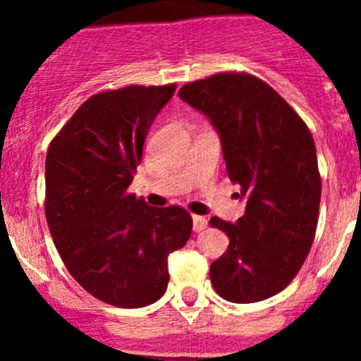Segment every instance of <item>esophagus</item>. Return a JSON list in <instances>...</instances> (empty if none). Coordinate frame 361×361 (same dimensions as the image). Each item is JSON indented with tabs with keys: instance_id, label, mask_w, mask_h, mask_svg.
Listing matches in <instances>:
<instances>
[{
	"instance_id": "1",
	"label": "esophagus",
	"mask_w": 361,
	"mask_h": 361,
	"mask_svg": "<svg viewBox=\"0 0 361 361\" xmlns=\"http://www.w3.org/2000/svg\"><path fill=\"white\" fill-rule=\"evenodd\" d=\"M192 221H194V231L195 232H201L207 227V220L204 216H199V214H194V216H192Z\"/></svg>"
}]
</instances>
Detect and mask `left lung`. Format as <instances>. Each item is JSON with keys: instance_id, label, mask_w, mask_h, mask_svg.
Wrapping results in <instances>:
<instances>
[{"instance_id": "8db88e82", "label": "left lung", "mask_w": 361, "mask_h": 361, "mask_svg": "<svg viewBox=\"0 0 361 361\" xmlns=\"http://www.w3.org/2000/svg\"><path fill=\"white\" fill-rule=\"evenodd\" d=\"M180 97L218 130L228 178L246 199L235 224L213 216L228 248L211 264L214 292L234 304L279 293L300 271L318 225L322 176L312 134L298 113L250 73H216Z\"/></svg>"}]
</instances>
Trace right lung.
Masks as SVG:
<instances>
[{
  "instance_id": "right-lung-1",
  "label": "right lung",
  "mask_w": 361,
  "mask_h": 361,
  "mask_svg": "<svg viewBox=\"0 0 361 361\" xmlns=\"http://www.w3.org/2000/svg\"><path fill=\"white\" fill-rule=\"evenodd\" d=\"M176 85H127L90 96L49 147L45 216L69 274L110 305L136 309L166 293L167 257L192 216L129 194L150 126Z\"/></svg>"
}]
</instances>
